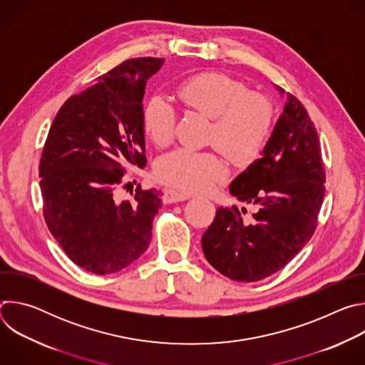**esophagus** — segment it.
<instances>
[{
  "mask_svg": "<svg viewBox=\"0 0 365 365\" xmlns=\"http://www.w3.org/2000/svg\"><path fill=\"white\" fill-rule=\"evenodd\" d=\"M189 197H190L189 195H185L182 192H178V190H173V189H166L165 195H163V202L165 203H176V202L187 200Z\"/></svg>",
  "mask_w": 365,
  "mask_h": 365,
  "instance_id": "1",
  "label": "esophagus"
}]
</instances>
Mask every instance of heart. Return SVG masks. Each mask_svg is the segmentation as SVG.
I'll return each mask as SVG.
<instances>
[{"mask_svg": "<svg viewBox=\"0 0 365 365\" xmlns=\"http://www.w3.org/2000/svg\"><path fill=\"white\" fill-rule=\"evenodd\" d=\"M176 95L183 106L214 120L211 140L232 163L248 165L263 150L273 125V108L263 95L250 93L242 82L218 72L187 78ZM143 128L155 145L172 141L175 111L163 96L147 101ZM154 173L179 190L202 193L227 176V166L212 151L179 148L160 158Z\"/></svg>", "mask_w": 365, "mask_h": 365, "instance_id": "b5f03b06", "label": "heart"}]
</instances>
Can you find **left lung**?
<instances>
[{"mask_svg": "<svg viewBox=\"0 0 365 365\" xmlns=\"http://www.w3.org/2000/svg\"><path fill=\"white\" fill-rule=\"evenodd\" d=\"M280 95L284 93L277 86ZM262 158L230 185V193L255 212L218 207L202 237L210 264L235 282L263 280L280 269L314 235L325 196L319 137L302 102L286 93Z\"/></svg>", "mask_w": 365, "mask_h": 365, "instance_id": "8db88e82", "label": "left lung"}]
</instances>
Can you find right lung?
<instances>
[{"label":"right lung","mask_w":365,"mask_h":365,"mask_svg":"<svg viewBox=\"0 0 365 365\" xmlns=\"http://www.w3.org/2000/svg\"><path fill=\"white\" fill-rule=\"evenodd\" d=\"M163 59L137 58L71 96L51 124L38 165L46 224L75 264L117 273L147 250L162 206L158 189L123 199L124 168H144L143 98Z\"/></svg>","instance_id":"add662e5"}]
</instances>
